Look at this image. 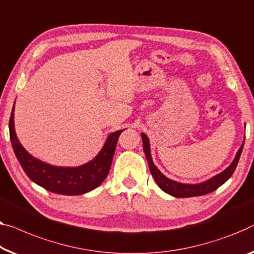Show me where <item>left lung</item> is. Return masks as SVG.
<instances>
[{
    "label": "left lung",
    "instance_id": "8db88e82",
    "mask_svg": "<svg viewBox=\"0 0 254 254\" xmlns=\"http://www.w3.org/2000/svg\"><path fill=\"white\" fill-rule=\"evenodd\" d=\"M142 138V146H143V151H145L147 162H148L149 165V171L151 176L154 177L155 181L158 185L162 190L168 192V194L175 196V197H194V196H202L206 195L209 192L214 191L215 189H218L221 185H224L227 180L229 179L235 171L238 161H240L242 150H243L244 141L242 143L241 148L238 149L236 157L234 158L233 163L230 164L228 168H227L225 171L219 173L213 178H211L207 181H204L202 184H196V185H188V184H181L177 183V181H173L169 178H166L164 175H162L160 170H158L155 164L153 163V160H151L150 155V147H149V140L147 138L145 133H141Z\"/></svg>",
    "mask_w": 254,
    "mask_h": 254
}]
</instances>
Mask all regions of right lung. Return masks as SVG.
<instances>
[{"label": "right lung", "mask_w": 254, "mask_h": 254, "mask_svg": "<svg viewBox=\"0 0 254 254\" xmlns=\"http://www.w3.org/2000/svg\"><path fill=\"white\" fill-rule=\"evenodd\" d=\"M9 130L14 154L29 179L49 191L62 195L85 194L103 183L111 170L117 140L123 132L119 130L109 134L103 149L89 163L77 168H60L33 157L20 145L14 132L13 109L9 121Z\"/></svg>", "instance_id": "obj_1"}]
</instances>
